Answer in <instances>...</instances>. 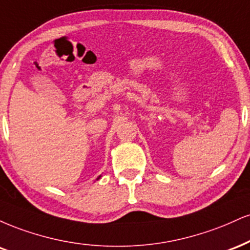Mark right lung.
Returning <instances> with one entry per match:
<instances>
[{
  "instance_id": "obj_1",
  "label": "right lung",
  "mask_w": 250,
  "mask_h": 250,
  "mask_svg": "<svg viewBox=\"0 0 250 250\" xmlns=\"http://www.w3.org/2000/svg\"><path fill=\"white\" fill-rule=\"evenodd\" d=\"M99 178H101V177H98V179H99ZM98 179H97V180H98Z\"/></svg>"
}]
</instances>
